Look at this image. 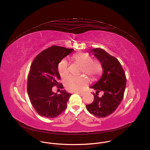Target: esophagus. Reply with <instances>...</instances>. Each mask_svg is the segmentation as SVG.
I'll list each match as a JSON object with an SVG mask.
<instances>
[{
	"label": "esophagus",
	"mask_w": 150,
	"mask_h": 150,
	"mask_svg": "<svg viewBox=\"0 0 150 150\" xmlns=\"http://www.w3.org/2000/svg\"><path fill=\"white\" fill-rule=\"evenodd\" d=\"M78 94H79V96H83V95H84V93H76Z\"/></svg>",
	"instance_id": "obj_1"
}]
</instances>
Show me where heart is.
Returning a JSON list of instances; mask_svg holds the SVG:
<instances>
[{
    "label": "heart",
    "mask_w": 150,
    "mask_h": 150,
    "mask_svg": "<svg viewBox=\"0 0 150 150\" xmlns=\"http://www.w3.org/2000/svg\"><path fill=\"white\" fill-rule=\"evenodd\" d=\"M74 60L82 67V71L93 78H96L102 71V65L97 60H93L88 54L79 52L73 56ZM58 71L60 75L64 78L68 74V62L66 59H62L58 64ZM88 81L84 78L69 76L64 81L66 90L72 92H79L87 86Z\"/></svg>",
    "instance_id": "heart-1"
}]
</instances>
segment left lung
<instances>
[{
  "label": "left lung",
  "mask_w": 150,
  "mask_h": 150,
  "mask_svg": "<svg viewBox=\"0 0 150 150\" xmlns=\"http://www.w3.org/2000/svg\"><path fill=\"white\" fill-rule=\"evenodd\" d=\"M90 52L101 63L103 74L97 83L90 87L96 90L93 102L86 105L88 111L99 118L106 117L112 114L118 108L124 97L126 86L125 72L119 62L104 50L94 48ZM103 91L100 98L98 93Z\"/></svg>",
  "instance_id": "obj_1"
}]
</instances>
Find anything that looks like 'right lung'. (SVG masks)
I'll return each instance as SVG.
<instances>
[{
    "instance_id": "obj_1",
    "label": "right lung",
    "mask_w": 150,
    "mask_h": 150,
    "mask_svg": "<svg viewBox=\"0 0 150 150\" xmlns=\"http://www.w3.org/2000/svg\"><path fill=\"white\" fill-rule=\"evenodd\" d=\"M73 51L74 49L53 45L40 52L33 61L28 75V93L39 115L56 118L66 108L72 94L62 90L57 94L52 91V88L60 84L59 63ZM63 87L62 85L61 88Z\"/></svg>"
}]
</instances>
